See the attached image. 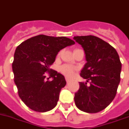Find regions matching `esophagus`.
<instances>
[{"mask_svg": "<svg viewBox=\"0 0 129 129\" xmlns=\"http://www.w3.org/2000/svg\"><path fill=\"white\" fill-rule=\"evenodd\" d=\"M66 82H67V83H69V82L70 81V80L68 78H67V77L66 78Z\"/></svg>", "mask_w": 129, "mask_h": 129, "instance_id": "1", "label": "esophagus"}]
</instances>
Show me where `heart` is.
Here are the masks:
<instances>
[{
  "label": "heart",
  "instance_id": "1",
  "mask_svg": "<svg viewBox=\"0 0 129 129\" xmlns=\"http://www.w3.org/2000/svg\"><path fill=\"white\" fill-rule=\"evenodd\" d=\"M59 55L60 52L58 54V55ZM60 70H61V72L64 74V75H66V77H71L74 74L75 69H74V68H73L72 66H69V65H64V66H63L61 67Z\"/></svg>",
  "mask_w": 129,
  "mask_h": 129
}]
</instances>
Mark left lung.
Instances as JSON below:
<instances>
[{"instance_id": "obj_1", "label": "left lung", "mask_w": 129, "mask_h": 129, "mask_svg": "<svg viewBox=\"0 0 129 129\" xmlns=\"http://www.w3.org/2000/svg\"><path fill=\"white\" fill-rule=\"evenodd\" d=\"M73 39L83 47L87 61L80 74L87 82H79L80 88L74 94L75 105L84 112L97 113L116 95L122 68L120 57L113 46L98 37L75 36Z\"/></svg>"}]
</instances>
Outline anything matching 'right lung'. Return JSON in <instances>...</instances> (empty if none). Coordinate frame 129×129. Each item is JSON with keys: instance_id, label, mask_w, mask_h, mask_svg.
<instances>
[{"instance_id": "obj_1", "label": "right lung", "mask_w": 129, "mask_h": 129, "mask_svg": "<svg viewBox=\"0 0 129 129\" xmlns=\"http://www.w3.org/2000/svg\"><path fill=\"white\" fill-rule=\"evenodd\" d=\"M74 44L66 37L39 35L16 48L12 63L14 82L21 100L32 110L46 112L56 107L66 81L61 74L50 67L60 50ZM46 72L52 81L46 80Z\"/></svg>"}]
</instances>
